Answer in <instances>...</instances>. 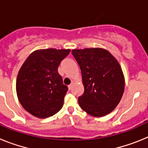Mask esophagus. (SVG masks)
<instances>
[{"label": "esophagus", "mask_w": 148, "mask_h": 148, "mask_svg": "<svg viewBox=\"0 0 148 148\" xmlns=\"http://www.w3.org/2000/svg\"><path fill=\"white\" fill-rule=\"evenodd\" d=\"M72 87H73V83H72L71 84H70V85L68 86V87H69V90H71Z\"/></svg>", "instance_id": "1"}]
</instances>
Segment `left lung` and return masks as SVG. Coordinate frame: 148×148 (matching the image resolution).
<instances>
[{
  "mask_svg": "<svg viewBox=\"0 0 148 148\" xmlns=\"http://www.w3.org/2000/svg\"><path fill=\"white\" fill-rule=\"evenodd\" d=\"M72 53L81 68L84 87L78 98L82 109L94 117L110 113L125 90V76L119 61L103 48L75 49Z\"/></svg>",
  "mask_w": 148,
  "mask_h": 148,
  "instance_id": "left-lung-1",
  "label": "left lung"
}]
</instances>
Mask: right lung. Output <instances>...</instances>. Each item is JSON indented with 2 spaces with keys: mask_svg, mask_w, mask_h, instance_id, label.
<instances>
[{
  "mask_svg": "<svg viewBox=\"0 0 148 148\" xmlns=\"http://www.w3.org/2000/svg\"><path fill=\"white\" fill-rule=\"evenodd\" d=\"M70 49H41L32 52L18 72L16 92L19 102L32 116L48 118L62 108L67 87L58 72Z\"/></svg>",
  "mask_w": 148,
  "mask_h": 148,
  "instance_id": "obj_1",
  "label": "right lung"
}]
</instances>
